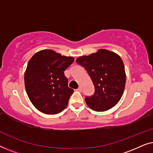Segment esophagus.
I'll use <instances>...</instances> for the list:
<instances>
[{
	"mask_svg": "<svg viewBox=\"0 0 153 153\" xmlns=\"http://www.w3.org/2000/svg\"><path fill=\"white\" fill-rule=\"evenodd\" d=\"M76 91H79V92H81V87H79L78 88H77L76 90Z\"/></svg>",
	"mask_w": 153,
	"mask_h": 153,
	"instance_id": "esophagus-1",
	"label": "esophagus"
}]
</instances>
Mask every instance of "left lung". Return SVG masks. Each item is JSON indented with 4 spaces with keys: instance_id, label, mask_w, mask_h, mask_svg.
<instances>
[{
    "instance_id": "obj_1",
    "label": "left lung",
    "mask_w": 153,
    "mask_h": 153,
    "mask_svg": "<svg viewBox=\"0 0 153 153\" xmlns=\"http://www.w3.org/2000/svg\"><path fill=\"white\" fill-rule=\"evenodd\" d=\"M79 65L88 73L95 86V93L85 97L87 105L95 111H105L122 97L126 74L120 56L106 49H99L89 56L76 58Z\"/></svg>"
}]
</instances>
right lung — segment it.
Listing matches in <instances>:
<instances>
[{"mask_svg":"<svg viewBox=\"0 0 153 153\" xmlns=\"http://www.w3.org/2000/svg\"><path fill=\"white\" fill-rule=\"evenodd\" d=\"M74 58L51 49L37 52L29 60L24 74L25 88L30 102L46 114H59L66 108L74 90L68 87L64 71Z\"/></svg>","mask_w":153,"mask_h":153,"instance_id":"1","label":"right lung"}]
</instances>
